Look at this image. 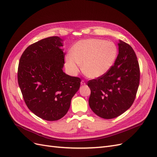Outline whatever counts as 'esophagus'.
I'll use <instances>...</instances> for the list:
<instances>
[{"label": "esophagus", "mask_w": 157, "mask_h": 157, "mask_svg": "<svg viewBox=\"0 0 157 157\" xmlns=\"http://www.w3.org/2000/svg\"><path fill=\"white\" fill-rule=\"evenodd\" d=\"M80 84H81V85H85V84H86V83H85V81H84V80H82V81H81V82H80Z\"/></svg>", "instance_id": "1"}]
</instances>
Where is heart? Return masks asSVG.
Here are the masks:
<instances>
[{
	"instance_id": "b5f03b06",
	"label": "heart",
	"mask_w": 157,
	"mask_h": 157,
	"mask_svg": "<svg viewBox=\"0 0 157 157\" xmlns=\"http://www.w3.org/2000/svg\"><path fill=\"white\" fill-rule=\"evenodd\" d=\"M118 48L115 43L105 40L90 39L79 40L66 55L65 66L73 75L82 68L87 77L96 78L106 74L115 63Z\"/></svg>"
}]
</instances>
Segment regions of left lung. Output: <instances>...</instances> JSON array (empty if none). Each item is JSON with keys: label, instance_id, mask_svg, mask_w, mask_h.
<instances>
[{"label": "left lung", "instance_id": "left-lung-1", "mask_svg": "<svg viewBox=\"0 0 157 157\" xmlns=\"http://www.w3.org/2000/svg\"><path fill=\"white\" fill-rule=\"evenodd\" d=\"M115 63L101 77L90 80L89 105L101 118L111 119L124 113L134 103L140 84V71L134 50L120 40Z\"/></svg>", "mask_w": 157, "mask_h": 157}]
</instances>
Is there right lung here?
Wrapping results in <instances>:
<instances>
[{
    "label": "right lung",
    "mask_w": 157,
    "mask_h": 157,
    "mask_svg": "<svg viewBox=\"0 0 157 157\" xmlns=\"http://www.w3.org/2000/svg\"><path fill=\"white\" fill-rule=\"evenodd\" d=\"M59 36L46 38L23 52L17 70V81L29 110L42 119L54 121L67 113L80 78L65 74V53Z\"/></svg>",
    "instance_id": "right-lung-1"
}]
</instances>
